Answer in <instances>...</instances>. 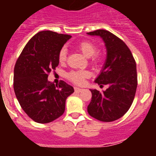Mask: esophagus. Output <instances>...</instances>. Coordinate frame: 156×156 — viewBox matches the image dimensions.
<instances>
[{"label": "esophagus", "mask_w": 156, "mask_h": 156, "mask_svg": "<svg viewBox=\"0 0 156 156\" xmlns=\"http://www.w3.org/2000/svg\"><path fill=\"white\" fill-rule=\"evenodd\" d=\"M74 89H75L76 92H81L83 90V89H82V88H80V87H75Z\"/></svg>", "instance_id": "1"}]
</instances>
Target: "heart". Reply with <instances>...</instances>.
I'll return each instance as SVG.
<instances>
[{"instance_id":"1","label":"heart","mask_w":156,"mask_h":156,"mask_svg":"<svg viewBox=\"0 0 156 156\" xmlns=\"http://www.w3.org/2000/svg\"><path fill=\"white\" fill-rule=\"evenodd\" d=\"M78 49L81 51V53L87 58H90L92 56V61L94 63H98L101 61L102 57L99 54H95L96 52V46L92 42L90 41H83L80 42L77 46ZM66 48H62L60 50L58 54V60L60 62L63 63L66 60ZM89 76V73L87 71H72L68 73L67 77L72 82L77 83V84H82L85 78Z\"/></svg>"}]
</instances>
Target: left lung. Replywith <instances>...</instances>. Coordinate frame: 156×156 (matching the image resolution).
I'll list each match as a JSON object with an SVG mask.
<instances>
[{"mask_svg":"<svg viewBox=\"0 0 156 156\" xmlns=\"http://www.w3.org/2000/svg\"><path fill=\"white\" fill-rule=\"evenodd\" d=\"M87 34L100 37L104 41L106 59L94 83L108 86L102 92L90 89L92 98L87 112L102 122L115 121L124 115L133 103L137 86L136 62L126 44L109 31L98 30Z\"/></svg>","mask_w":156,"mask_h":156,"instance_id":"obj_1","label":"left lung"}]
</instances>
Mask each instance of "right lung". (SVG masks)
Returning a JSON list of instances; mask_svg holds the SVG:
<instances>
[{
  "label": "right lung",
  "mask_w": 156,
  "mask_h": 156,
  "mask_svg": "<svg viewBox=\"0 0 156 156\" xmlns=\"http://www.w3.org/2000/svg\"><path fill=\"white\" fill-rule=\"evenodd\" d=\"M50 30L39 32L23 48L14 69V90L23 111L39 123L61 116L66 100L74 92L65 81L58 86L48 80V73L58 66L60 50L71 38Z\"/></svg>",
  "instance_id": "add662e5"
}]
</instances>
